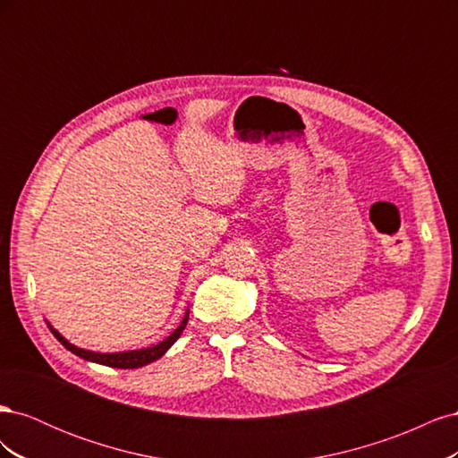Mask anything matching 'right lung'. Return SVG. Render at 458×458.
I'll return each mask as SVG.
<instances>
[{
	"instance_id": "add662e5",
	"label": "right lung",
	"mask_w": 458,
	"mask_h": 458,
	"mask_svg": "<svg viewBox=\"0 0 458 458\" xmlns=\"http://www.w3.org/2000/svg\"><path fill=\"white\" fill-rule=\"evenodd\" d=\"M187 321H189V311L185 313L183 321L179 323V327L172 332V335L168 338H164L162 342H158L157 345H150V348H143V350L118 352V353H99V352H89V350H84V348H78V345L71 344L63 335H59V332L55 330L49 323H47V327L53 332V336L57 338L66 350H71L78 357L86 359V361L106 365V367H114V369H140V367H145V365H148L152 361H157V359H160L165 352H168L172 345L175 344V340L182 336V332L187 327Z\"/></svg>"
}]
</instances>
